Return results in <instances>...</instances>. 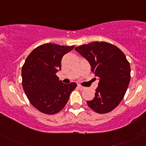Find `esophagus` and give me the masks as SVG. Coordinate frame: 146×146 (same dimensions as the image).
<instances>
[{
	"instance_id": "1",
	"label": "esophagus",
	"mask_w": 146,
	"mask_h": 146,
	"mask_svg": "<svg viewBox=\"0 0 146 146\" xmlns=\"http://www.w3.org/2000/svg\"><path fill=\"white\" fill-rule=\"evenodd\" d=\"M78 88L79 90H83L85 89V87H84L82 86H81V85L78 84Z\"/></svg>"
}]
</instances>
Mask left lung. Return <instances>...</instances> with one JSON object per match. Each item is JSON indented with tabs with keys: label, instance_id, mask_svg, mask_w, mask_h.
Instances as JSON below:
<instances>
[{
	"label": "left lung",
	"instance_id": "obj_1",
	"mask_svg": "<svg viewBox=\"0 0 146 146\" xmlns=\"http://www.w3.org/2000/svg\"><path fill=\"white\" fill-rule=\"evenodd\" d=\"M89 62L91 71L100 78L95 97L87 104L96 113H108L123 98L130 80V66L124 53L106 42H93L75 48Z\"/></svg>",
	"mask_w": 146,
	"mask_h": 146
}]
</instances>
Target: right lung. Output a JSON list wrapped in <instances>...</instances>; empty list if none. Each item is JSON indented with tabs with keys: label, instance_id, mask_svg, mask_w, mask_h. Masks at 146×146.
Masks as SVG:
<instances>
[{
	"label": "right lung",
	"instance_id": "1",
	"mask_svg": "<svg viewBox=\"0 0 146 146\" xmlns=\"http://www.w3.org/2000/svg\"><path fill=\"white\" fill-rule=\"evenodd\" d=\"M74 47L46 43L34 48L25 60L22 67L23 89L30 103L41 113L53 115L62 110L76 88V83L64 84L56 75L64 55Z\"/></svg>",
	"mask_w": 146,
	"mask_h": 146
}]
</instances>
